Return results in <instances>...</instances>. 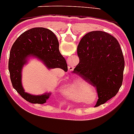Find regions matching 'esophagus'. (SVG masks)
<instances>
[{
  "label": "esophagus",
  "mask_w": 134,
  "mask_h": 134,
  "mask_svg": "<svg viewBox=\"0 0 134 134\" xmlns=\"http://www.w3.org/2000/svg\"><path fill=\"white\" fill-rule=\"evenodd\" d=\"M68 69H69V71H73V66H72V65H69L68 66Z\"/></svg>",
  "instance_id": "34e87169"
}]
</instances>
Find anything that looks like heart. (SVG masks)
I'll use <instances>...</instances> for the list:
<instances>
[{"instance_id":"heart-1","label":"heart","mask_w":134,"mask_h":134,"mask_svg":"<svg viewBox=\"0 0 134 134\" xmlns=\"http://www.w3.org/2000/svg\"><path fill=\"white\" fill-rule=\"evenodd\" d=\"M87 85L84 81L78 78H75L66 87L65 93L67 96L73 98H77L79 97V91H80L81 88Z\"/></svg>"}]
</instances>
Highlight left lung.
<instances>
[{
    "instance_id": "left-lung-1",
    "label": "left lung",
    "mask_w": 134,
    "mask_h": 134,
    "mask_svg": "<svg viewBox=\"0 0 134 134\" xmlns=\"http://www.w3.org/2000/svg\"><path fill=\"white\" fill-rule=\"evenodd\" d=\"M79 63L73 73L96 87L98 99L95 107L103 104L118 93L122 85L124 55L116 38L103 31H91L77 47Z\"/></svg>"
}]
</instances>
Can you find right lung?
Instances as JSON below:
<instances>
[{"label":"right lung","instance_id":"1","mask_svg":"<svg viewBox=\"0 0 134 134\" xmlns=\"http://www.w3.org/2000/svg\"><path fill=\"white\" fill-rule=\"evenodd\" d=\"M55 35L48 29L32 28L17 38L12 46L8 61V70L12 85L23 98L32 103H46L51 93L34 96L25 92L21 83L22 69L28 57H35L41 60L47 69L59 68L67 71V64L59 49Z\"/></svg>","mask_w":134,"mask_h":134}]
</instances>
